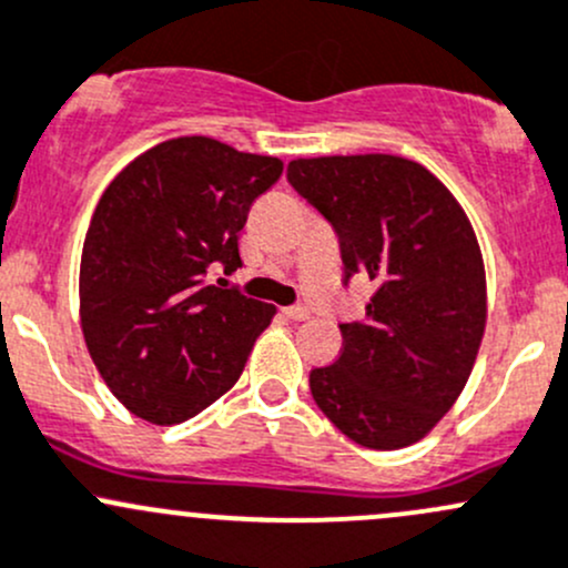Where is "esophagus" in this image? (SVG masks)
Instances as JSON below:
<instances>
[{
  "mask_svg": "<svg viewBox=\"0 0 568 568\" xmlns=\"http://www.w3.org/2000/svg\"><path fill=\"white\" fill-rule=\"evenodd\" d=\"M283 315H285V318H291V321H307L310 310L302 307V304H294V307H285Z\"/></svg>",
  "mask_w": 568,
  "mask_h": 568,
  "instance_id": "1",
  "label": "esophagus"
}]
</instances>
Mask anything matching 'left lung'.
<instances>
[{"label": "left lung", "mask_w": 568, "mask_h": 568, "mask_svg": "<svg viewBox=\"0 0 568 568\" xmlns=\"http://www.w3.org/2000/svg\"><path fill=\"white\" fill-rule=\"evenodd\" d=\"M288 182L337 231L345 280L375 291L339 324L343 351L310 373L326 419L367 449L416 444L468 384L487 326V280L468 214L438 176L397 154L288 163Z\"/></svg>", "instance_id": "left-lung-1"}]
</instances>
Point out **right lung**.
<instances>
[{"label":"right lung","instance_id":"right-lung-1","mask_svg":"<svg viewBox=\"0 0 568 568\" xmlns=\"http://www.w3.org/2000/svg\"><path fill=\"white\" fill-rule=\"evenodd\" d=\"M283 160L206 135L158 143L100 195L83 239L79 300L89 356L149 425H179L242 375L274 304L209 285L242 266L239 231Z\"/></svg>","mask_w":568,"mask_h":568}]
</instances>
